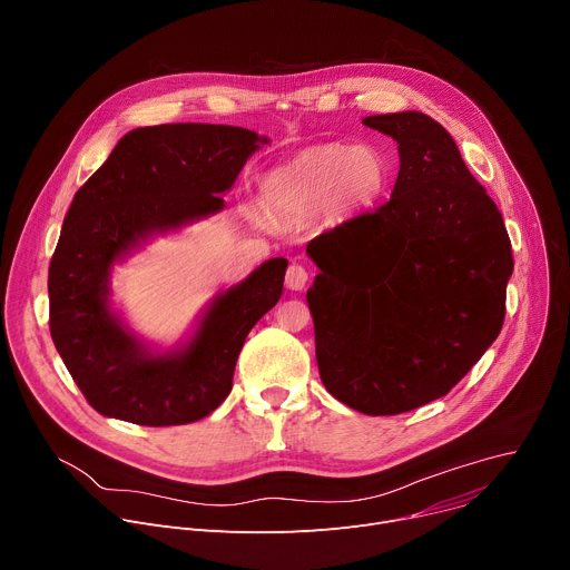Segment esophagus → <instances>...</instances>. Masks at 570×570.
I'll list each match as a JSON object with an SVG mask.
<instances>
[{"label":"esophagus","mask_w":570,"mask_h":570,"mask_svg":"<svg viewBox=\"0 0 570 570\" xmlns=\"http://www.w3.org/2000/svg\"><path fill=\"white\" fill-rule=\"evenodd\" d=\"M305 283H308V272H305L303 265H298V262H292V265L287 267V274H285V285L294 292L303 289Z\"/></svg>","instance_id":"obj_1"}]
</instances>
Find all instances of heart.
Listing matches in <instances>:
<instances>
[{
	"instance_id": "heart-1",
	"label": "heart",
	"mask_w": 570,
	"mask_h": 570,
	"mask_svg": "<svg viewBox=\"0 0 570 570\" xmlns=\"http://www.w3.org/2000/svg\"><path fill=\"white\" fill-rule=\"evenodd\" d=\"M392 161L374 144H326L301 153L262 180V205L276 218H298L331 207L354 214L372 207L387 189Z\"/></svg>"
}]
</instances>
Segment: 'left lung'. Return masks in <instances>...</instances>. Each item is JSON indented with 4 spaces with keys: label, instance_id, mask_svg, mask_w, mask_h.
I'll return each mask as SVG.
<instances>
[{
    "label": "left lung",
    "instance_id": "left-lung-1",
    "mask_svg": "<svg viewBox=\"0 0 570 570\" xmlns=\"http://www.w3.org/2000/svg\"><path fill=\"white\" fill-rule=\"evenodd\" d=\"M397 141L387 203L315 237L305 294L322 383L348 409L397 415L448 392L504 322L511 242L448 129L422 111L363 118Z\"/></svg>",
    "mask_w": 570,
    "mask_h": 570
}]
</instances>
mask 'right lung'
I'll use <instances>...</instances> for the list:
<instances>
[{"instance_id":"1","label":"right lung","mask_w":570,"mask_h":570,"mask_svg":"<svg viewBox=\"0 0 570 570\" xmlns=\"http://www.w3.org/2000/svg\"><path fill=\"white\" fill-rule=\"evenodd\" d=\"M269 144L233 125L173 122L127 132L75 194L50 262V333L70 376L100 415L144 426L189 424L233 390L248 331L283 294L287 259L272 257L218 292L194 335L157 352L111 308L116 262L155 235L226 207L246 159Z\"/></svg>"}]
</instances>
